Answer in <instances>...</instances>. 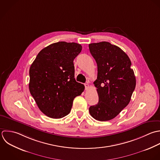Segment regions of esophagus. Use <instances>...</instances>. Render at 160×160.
<instances>
[{"label":"esophagus","mask_w":160,"mask_h":160,"mask_svg":"<svg viewBox=\"0 0 160 160\" xmlns=\"http://www.w3.org/2000/svg\"><path fill=\"white\" fill-rule=\"evenodd\" d=\"M85 90H88L89 88V85L88 83H85Z\"/></svg>","instance_id":"1"}]
</instances>
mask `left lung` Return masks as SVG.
I'll return each mask as SVG.
<instances>
[{"instance_id": "obj_1", "label": "left lung", "mask_w": 160, "mask_h": 160, "mask_svg": "<svg viewBox=\"0 0 160 160\" xmlns=\"http://www.w3.org/2000/svg\"><path fill=\"white\" fill-rule=\"evenodd\" d=\"M98 68L94 82L98 102L89 108L91 116L105 122L116 117L130 103L136 78L128 56L120 47L108 42L89 44Z\"/></svg>"}]
</instances>
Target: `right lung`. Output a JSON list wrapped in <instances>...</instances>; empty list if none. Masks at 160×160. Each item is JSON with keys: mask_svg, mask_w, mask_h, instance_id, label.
Listing matches in <instances>:
<instances>
[{"mask_svg": "<svg viewBox=\"0 0 160 160\" xmlns=\"http://www.w3.org/2000/svg\"><path fill=\"white\" fill-rule=\"evenodd\" d=\"M82 48L74 42L50 44L38 53L30 67V92L40 111L50 118L67 115L74 98L85 89L75 79L73 64Z\"/></svg>", "mask_w": 160, "mask_h": 160, "instance_id": "obj_1", "label": "right lung"}]
</instances>
